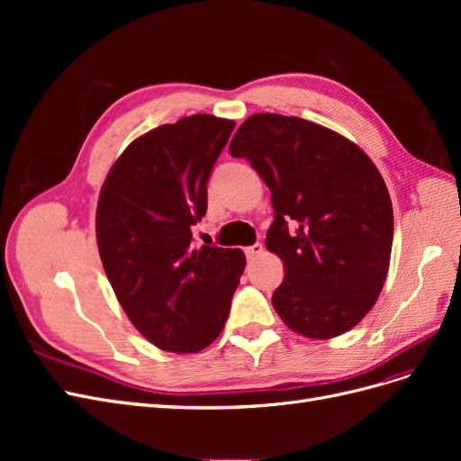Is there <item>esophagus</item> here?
Wrapping results in <instances>:
<instances>
[{"mask_svg":"<svg viewBox=\"0 0 461 461\" xmlns=\"http://www.w3.org/2000/svg\"><path fill=\"white\" fill-rule=\"evenodd\" d=\"M244 252H246V258L248 259H256L259 254H263V244H254V246H248L246 249H244Z\"/></svg>","mask_w":461,"mask_h":461,"instance_id":"34e87169","label":"esophagus"}]
</instances>
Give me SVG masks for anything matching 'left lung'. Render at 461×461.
<instances>
[{
  "label": "left lung",
  "instance_id": "left-lung-1",
  "mask_svg": "<svg viewBox=\"0 0 461 461\" xmlns=\"http://www.w3.org/2000/svg\"><path fill=\"white\" fill-rule=\"evenodd\" d=\"M229 151L271 190L265 246L285 263L271 298L276 313L315 340L356 327L381 294L394 236L393 202L375 163L339 132L276 113L248 117Z\"/></svg>",
  "mask_w": 461,
  "mask_h": 461
}]
</instances>
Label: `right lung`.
Returning a JSON list of instances; mask_svg holds the SVG:
<instances>
[{"instance_id":"right-lung-1","label":"right lung","mask_w":461,"mask_h":461,"mask_svg":"<svg viewBox=\"0 0 461 461\" xmlns=\"http://www.w3.org/2000/svg\"><path fill=\"white\" fill-rule=\"evenodd\" d=\"M232 129L205 113L161 124L121 153L100 192L105 275L132 325L165 352L196 354L219 337L246 267L242 249L192 246Z\"/></svg>"}]
</instances>
